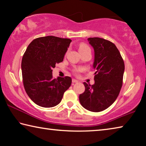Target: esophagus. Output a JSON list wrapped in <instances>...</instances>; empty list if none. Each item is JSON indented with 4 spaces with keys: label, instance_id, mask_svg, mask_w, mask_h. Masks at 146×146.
<instances>
[{
    "label": "esophagus",
    "instance_id": "obj_1",
    "mask_svg": "<svg viewBox=\"0 0 146 146\" xmlns=\"http://www.w3.org/2000/svg\"><path fill=\"white\" fill-rule=\"evenodd\" d=\"M72 82H73V83H77V82H79V80H76V79H72Z\"/></svg>",
    "mask_w": 146,
    "mask_h": 146
}]
</instances>
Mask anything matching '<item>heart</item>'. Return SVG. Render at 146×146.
<instances>
[{"mask_svg":"<svg viewBox=\"0 0 146 146\" xmlns=\"http://www.w3.org/2000/svg\"><path fill=\"white\" fill-rule=\"evenodd\" d=\"M89 48H89L86 44H84V43H80L79 46V52L82 51V50H86V49H89ZM79 71H80V70H79Z\"/></svg>","mask_w":146,"mask_h":146,"instance_id":"heart-1","label":"heart"}]
</instances>
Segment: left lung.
Here are the masks:
<instances>
[{"label":"left lung","mask_w":146,"mask_h":146,"mask_svg":"<svg viewBox=\"0 0 146 146\" xmlns=\"http://www.w3.org/2000/svg\"><path fill=\"white\" fill-rule=\"evenodd\" d=\"M94 48V84L84 82L85 90L79 95L81 106L92 112H100L116 100L123 84L125 64L113 43L99 37L88 38Z\"/></svg>","instance_id":"1"}]
</instances>
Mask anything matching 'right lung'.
I'll return each instance as SVG.
<instances>
[{"label":"right lung","mask_w":146,"mask_h":146,"mask_svg":"<svg viewBox=\"0 0 146 146\" xmlns=\"http://www.w3.org/2000/svg\"><path fill=\"white\" fill-rule=\"evenodd\" d=\"M71 39L47 36L34 39L21 61L23 86L30 99L40 107L52 108L60 103L70 87L69 77L52 78V69L63 62Z\"/></svg>","instance_id":"1"}]
</instances>
